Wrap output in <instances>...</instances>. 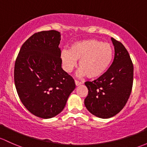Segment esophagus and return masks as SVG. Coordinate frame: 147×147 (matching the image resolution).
I'll list each match as a JSON object with an SVG mask.
<instances>
[{
	"label": "esophagus",
	"mask_w": 147,
	"mask_h": 147,
	"mask_svg": "<svg viewBox=\"0 0 147 147\" xmlns=\"http://www.w3.org/2000/svg\"><path fill=\"white\" fill-rule=\"evenodd\" d=\"M75 84H76V86H79V85H81L82 84V82H80L78 81V80H75Z\"/></svg>",
	"instance_id": "esophagus-1"
}]
</instances>
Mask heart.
Segmentation results:
<instances>
[{"label": "heart", "mask_w": 147, "mask_h": 147, "mask_svg": "<svg viewBox=\"0 0 147 147\" xmlns=\"http://www.w3.org/2000/svg\"><path fill=\"white\" fill-rule=\"evenodd\" d=\"M114 58L113 48L109 43L97 39L77 41L68 51L61 52V58L66 72L72 70L79 61L78 68L82 75L89 79L98 78L107 72Z\"/></svg>", "instance_id": "heart-1"}]
</instances>
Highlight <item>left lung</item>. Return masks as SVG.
<instances>
[{"mask_svg": "<svg viewBox=\"0 0 147 147\" xmlns=\"http://www.w3.org/2000/svg\"><path fill=\"white\" fill-rule=\"evenodd\" d=\"M115 56L107 72L92 82H85L88 95L84 105L92 114L109 118L125 106L133 84L134 67L129 53L121 42L111 38Z\"/></svg>", "mask_w": 147, "mask_h": 147, "instance_id": "8db88e82", "label": "left lung"}]
</instances>
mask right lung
Returning <instances> with one entry per match:
<instances>
[{
    "instance_id": "obj_1",
    "label": "right lung",
    "mask_w": 147,
    "mask_h": 147,
    "mask_svg": "<svg viewBox=\"0 0 147 147\" xmlns=\"http://www.w3.org/2000/svg\"><path fill=\"white\" fill-rule=\"evenodd\" d=\"M60 32L42 31L22 46L15 63L14 80L26 109L41 118H51L65 108L75 89L74 79L61 67Z\"/></svg>"
}]
</instances>
